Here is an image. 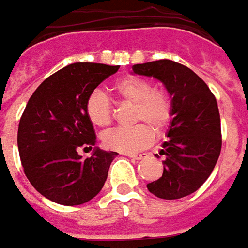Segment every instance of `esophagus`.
Returning a JSON list of instances; mask_svg holds the SVG:
<instances>
[{
  "mask_svg": "<svg viewBox=\"0 0 248 248\" xmlns=\"http://www.w3.org/2000/svg\"><path fill=\"white\" fill-rule=\"evenodd\" d=\"M146 156H148L146 153H131V155H129V157L134 160H142L145 159Z\"/></svg>",
  "mask_w": 248,
  "mask_h": 248,
  "instance_id": "34e87169",
  "label": "esophagus"
}]
</instances>
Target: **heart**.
Listing matches in <instances>:
<instances>
[{"label": "heart", "mask_w": 248, "mask_h": 248, "mask_svg": "<svg viewBox=\"0 0 248 248\" xmlns=\"http://www.w3.org/2000/svg\"><path fill=\"white\" fill-rule=\"evenodd\" d=\"M112 92L119 100L133 103V121L141 122L131 127L114 129L104 134L103 144L114 152L133 153L152 142L155 130L164 129L173 115L171 92L164 87H152L149 78L127 76L114 84ZM85 112L91 124L104 129L112 121V106L106 93L96 89L87 99Z\"/></svg>", "instance_id": "heart-1"}]
</instances>
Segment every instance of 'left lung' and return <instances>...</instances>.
I'll list each match as a JSON object with an SVG mask.
<instances>
[{
  "label": "left lung",
  "mask_w": 248,
  "mask_h": 248,
  "mask_svg": "<svg viewBox=\"0 0 248 248\" xmlns=\"http://www.w3.org/2000/svg\"><path fill=\"white\" fill-rule=\"evenodd\" d=\"M133 73L155 77L173 100V115L160 155L163 175L146 187L163 200H178L197 191L216 166L221 151V124L215 95L187 66L170 60L137 63Z\"/></svg>",
  "instance_id": "8db88e82"
}]
</instances>
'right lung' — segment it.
Returning a JSON list of instances; mask_svg holds the SVG:
<instances>
[{
    "mask_svg": "<svg viewBox=\"0 0 248 248\" xmlns=\"http://www.w3.org/2000/svg\"><path fill=\"white\" fill-rule=\"evenodd\" d=\"M118 69L92 62L70 63L47 77L27 103L18 124V153L25 176L50 201L81 205L104 186L118 153L95 148V129L85 103ZM92 147L91 158L78 155L80 149Z\"/></svg>",
    "mask_w": 248,
    "mask_h": 248,
    "instance_id": "add662e5",
    "label": "right lung"
}]
</instances>
